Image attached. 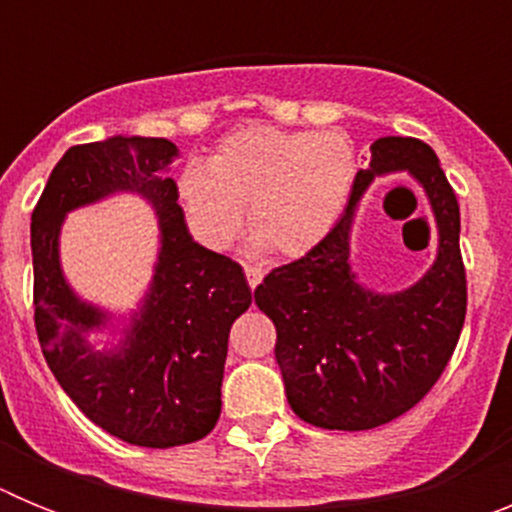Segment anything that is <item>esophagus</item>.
Here are the masks:
<instances>
[{"mask_svg": "<svg viewBox=\"0 0 512 512\" xmlns=\"http://www.w3.org/2000/svg\"><path fill=\"white\" fill-rule=\"evenodd\" d=\"M246 279H248V287L256 289L261 284V279H264V271L256 269V266H246Z\"/></svg>", "mask_w": 512, "mask_h": 512, "instance_id": "esophagus-1", "label": "esophagus"}]
</instances>
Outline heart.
Segmentation results:
<instances>
[{
	"mask_svg": "<svg viewBox=\"0 0 512 512\" xmlns=\"http://www.w3.org/2000/svg\"><path fill=\"white\" fill-rule=\"evenodd\" d=\"M359 161L338 130L246 125L225 135L207 164L184 166L176 194L192 235L223 251L248 233L266 251L297 259L333 233L354 192Z\"/></svg>",
	"mask_w": 512,
	"mask_h": 512,
	"instance_id": "heart-1",
	"label": "heart"
}]
</instances>
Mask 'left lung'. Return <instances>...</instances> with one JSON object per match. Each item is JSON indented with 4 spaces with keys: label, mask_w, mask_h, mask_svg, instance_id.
<instances>
[{
    "label": "left lung",
    "mask_w": 512,
    "mask_h": 512,
    "mask_svg": "<svg viewBox=\"0 0 512 512\" xmlns=\"http://www.w3.org/2000/svg\"><path fill=\"white\" fill-rule=\"evenodd\" d=\"M410 170L432 202L439 253L413 288L379 296L347 264L355 205L374 175ZM459 202L438 156L418 138L387 135L333 233L302 259L269 271L253 297L277 325L274 356L287 400L305 423L369 431L415 408L454 354L467 315V271L459 251Z\"/></svg>",
    "instance_id": "8db88e82"
}]
</instances>
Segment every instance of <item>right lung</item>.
Returning <instances> with one entry per match:
<instances>
[{"instance_id": "obj_1", "label": "right lung", "mask_w": 512, "mask_h": 512, "mask_svg": "<svg viewBox=\"0 0 512 512\" xmlns=\"http://www.w3.org/2000/svg\"><path fill=\"white\" fill-rule=\"evenodd\" d=\"M179 156L166 138H115L63 153L33 210V305L43 356L63 392L92 423L146 449L205 438L220 418L228 333L251 305L246 274L223 253L194 243L169 176ZM115 191L146 196L159 215L162 248L141 310L112 352L86 333L109 313L73 295L60 271L62 217Z\"/></svg>"}]
</instances>
